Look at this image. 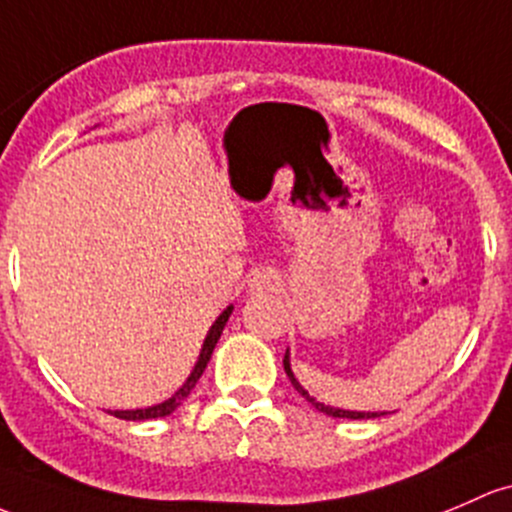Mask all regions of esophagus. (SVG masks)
Returning a JSON list of instances; mask_svg holds the SVG:
<instances>
[{
	"label": "esophagus",
	"instance_id": "1",
	"mask_svg": "<svg viewBox=\"0 0 512 512\" xmlns=\"http://www.w3.org/2000/svg\"><path fill=\"white\" fill-rule=\"evenodd\" d=\"M247 287H250L252 294L274 292L279 287V274L274 270H255L247 279Z\"/></svg>",
	"mask_w": 512,
	"mask_h": 512
}]
</instances>
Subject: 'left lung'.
<instances>
[{
    "instance_id": "obj_1",
    "label": "left lung",
    "mask_w": 512,
    "mask_h": 512,
    "mask_svg": "<svg viewBox=\"0 0 512 512\" xmlns=\"http://www.w3.org/2000/svg\"><path fill=\"white\" fill-rule=\"evenodd\" d=\"M284 373H287V378L292 380V385H294V390L299 392L301 397H306V400L311 402V405L316 407V410L319 412H324V414H328V417H346V419H373V417H380V414H385V412H353V410H338V407H331V405H324V402H319L316 400V397H311L309 392L304 390V387L299 385V380L294 378V373H292V365H289V351L284 353Z\"/></svg>"
}]
</instances>
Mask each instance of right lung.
<instances>
[{
	"label": "right lung",
	"mask_w": 512,
	"mask_h": 512,
	"mask_svg": "<svg viewBox=\"0 0 512 512\" xmlns=\"http://www.w3.org/2000/svg\"><path fill=\"white\" fill-rule=\"evenodd\" d=\"M230 314H233V306H228V309H225L223 314H220L218 319H215V324L211 326V331H208L206 341H203L201 355H198V363L193 365V370H191V375H188V378H186V383L181 385L179 390H176L174 395L169 397V400H164V402H161V405H154V407H144V410H115V412H110V414H115L117 419H129V422H139V419H157V417H166V414L174 412L176 407H179L181 402H184L186 397L191 395V390H193V387H196L198 380H201L203 370H206L208 360H211L215 343H218L220 333H223L225 324H228Z\"/></svg>",
	"instance_id": "1"
}]
</instances>
